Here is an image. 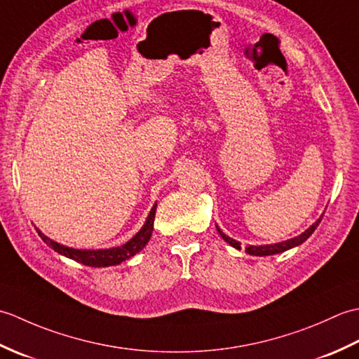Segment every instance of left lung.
Masks as SVG:
<instances>
[{
	"instance_id": "1",
	"label": "left lung",
	"mask_w": 359,
	"mask_h": 359,
	"mask_svg": "<svg viewBox=\"0 0 359 359\" xmlns=\"http://www.w3.org/2000/svg\"><path fill=\"white\" fill-rule=\"evenodd\" d=\"M321 219H323V217H319L313 225H311L310 228H307V230L304 231V233H301L299 236H296V238H293V239H288V241L279 242V243H270V245H248V247L245 248V251H247L248 255H251V256H271V255H278V253H282V251H287V250H290V248L301 245V243L306 242V241L310 238V236H311V233H313V231L316 230V226L319 225V222H321ZM216 228H217L219 234L222 236V239H224L226 243H230L231 247L241 250V242L234 241V239H231V238H228V236H226L225 233L220 231L219 226H216Z\"/></svg>"
}]
</instances>
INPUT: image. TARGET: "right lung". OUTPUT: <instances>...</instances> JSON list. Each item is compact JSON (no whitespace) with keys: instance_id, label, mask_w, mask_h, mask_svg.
Instances as JSON below:
<instances>
[{"instance_id":"1","label":"right lung","mask_w":359,"mask_h":359,"mask_svg":"<svg viewBox=\"0 0 359 359\" xmlns=\"http://www.w3.org/2000/svg\"><path fill=\"white\" fill-rule=\"evenodd\" d=\"M156 208L157 203H154V207L151 208L149 215L147 217V222L143 224L140 228V231L137 233L131 241H128L126 243L120 247H114V248H104V250H75L65 247L62 243H58L55 241L49 239L48 236H44L40 230L36 228V233L40 238L48 243V245L55 250L57 253L63 255L69 259H74L75 262H80L83 265L88 266H109V265H118L126 259L133 257L134 255L139 253L143 247L147 245L148 241L151 239L152 234V228H154V217H156Z\"/></svg>"}]
</instances>
